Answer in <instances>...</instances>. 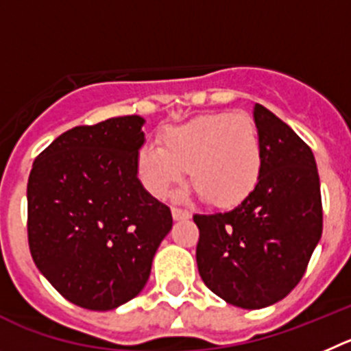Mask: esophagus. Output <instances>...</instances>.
<instances>
[{
	"instance_id": "1",
	"label": "esophagus",
	"mask_w": 351,
	"mask_h": 351,
	"mask_svg": "<svg viewBox=\"0 0 351 351\" xmlns=\"http://www.w3.org/2000/svg\"><path fill=\"white\" fill-rule=\"evenodd\" d=\"M171 213H173V219H175V220L191 219V213H189V211H185V210H180V208H173Z\"/></svg>"
}]
</instances>
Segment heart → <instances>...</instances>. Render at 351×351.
Returning a JSON list of instances; mask_svg holds the SVG:
<instances>
[{
    "mask_svg": "<svg viewBox=\"0 0 351 351\" xmlns=\"http://www.w3.org/2000/svg\"><path fill=\"white\" fill-rule=\"evenodd\" d=\"M262 140L254 119L243 112L199 115L160 132V147L147 143L136 159L138 176L150 194L162 197L185 180L211 204L234 206L257 187Z\"/></svg>",
    "mask_w": 351,
    "mask_h": 351,
    "instance_id": "b5f03b06",
    "label": "heart"
}]
</instances>
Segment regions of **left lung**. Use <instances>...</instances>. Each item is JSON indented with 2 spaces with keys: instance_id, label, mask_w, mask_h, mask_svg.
Returning a JSON list of instances; mask_svg holds the SVG:
<instances>
[{
  "instance_id": "left-lung-1",
  "label": "left lung",
  "mask_w": 351,
  "mask_h": 351,
  "mask_svg": "<svg viewBox=\"0 0 351 351\" xmlns=\"http://www.w3.org/2000/svg\"><path fill=\"white\" fill-rule=\"evenodd\" d=\"M254 121L264 150L257 187L227 213L194 215L204 285L243 309L282 301L304 276L322 236V195L311 148L262 105Z\"/></svg>"
}]
</instances>
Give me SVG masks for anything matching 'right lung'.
<instances>
[{"mask_svg":"<svg viewBox=\"0 0 351 351\" xmlns=\"http://www.w3.org/2000/svg\"><path fill=\"white\" fill-rule=\"evenodd\" d=\"M138 115L77 125L34 159L27 182L31 257L69 302L108 311L143 290L171 210L138 180Z\"/></svg>","mask_w":351,"mask_h":351,"instance_id":"obj_1","label":"right lung"}]
</instances>
